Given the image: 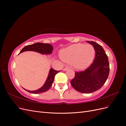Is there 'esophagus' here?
<instances>
[{
	"instance_id": "esophagus-1",
	"label": "esophagus",
	"mask_w": 126,
	"mask_h": 126,
	"mask_svg": "<svg viewBox=\"0 0 126 126\" xmlns=\"http://www.w3.org/2000/svg\"><path fill=\"white\" fill-rule=\"evenodd\" d=\"M69 69V67H64L63 69V71H66L67 69Z\"/></svg>"
}]
</instances>
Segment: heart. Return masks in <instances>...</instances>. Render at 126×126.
<instances>
[{"label":"heart","instance_id":"heart-1","mask_svg":"<svg viewBox=\"0 0 126 126\" xmlns=\"http://www.w3.org/2000/svg\"><path fill=\"white\" fill-rule=\"evenodd\" d=\"M95 55L93 46L90 44H76L71 45L60 52V57L67 63H73L77 69L88 67L93 62Z\"/></svg>","mask_w":126,"mask_h":126}]
</instances>
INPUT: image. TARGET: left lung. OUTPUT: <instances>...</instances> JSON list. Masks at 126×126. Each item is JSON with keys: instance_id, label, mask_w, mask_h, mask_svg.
<instances>
[{"instance_id": "left-lung-1", "label": "left lung", "mask_w": 126, "mask_h": 126, "mask_svg": "<svg viewBox=\"0 0 126 126\" xmlns=\"http://www.w3.org/2000/svg\"><path fill=\"white\" fill-rule=\"evenodd\" d=\"M96 51L93 63L84 71H75V77L71 81L74 88L80 93H92L105 84L109 74V63L107 55L100 45L88 41Z\"/></svg>"}]
</instances>
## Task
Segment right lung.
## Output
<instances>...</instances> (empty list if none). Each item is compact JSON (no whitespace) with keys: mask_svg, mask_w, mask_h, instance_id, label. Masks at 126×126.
Wrapping results in <instances>:
<instances>
[{"mask_svg":"<svg viewBox=\"0 0 126 126\" xmlns=\"http://www.w3.org/2000/svg\"><path fill=\"white\" fill-rule=\"evenodd\" d=\"M52 50L53 47L50 44L37 43L34 44L26 46L22 49V50L20 51V53L26 51H34L40 53L41 54L47 55L51 54ZM59 72V71L55 70L54 69H50L46 81L44 86L40 88V89L34 91H29L25 89H24L27 91L29 93L35 94H41L42 93L46 92V91H47L51 87L53 81L54 80L55 75Z\"/></svg>","mask_w":126,"mask_h":126,"instance_id":"add662e5","label":"right lung"}]
</instances>
